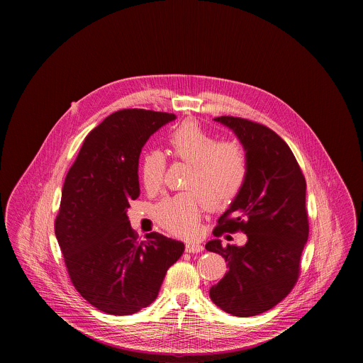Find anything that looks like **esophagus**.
<instances>
[{
  "mask_svg": "<svg viewBox=\"0 0 363 363\" xmlns=\"http://www.w3.org/2000/svg\"><path fill=\"white\" fill-rule=\"evenodd\" d=\"M185 250H186L188 253H200V252L204 250V247H203V245L199 243V242H188Z\"/></svg>",
  "mask_w": 363,
  "mask_h": 363,
  "instance_id": "1",
  "label": "esophagus"
}]
</instances>
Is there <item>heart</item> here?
I'll use <instances>...</instances> for the list:
<instances>
[{"label":"heart","instance_id":"obj_1","mask_svg":"<svg viewBox=\"0 0 363 363\" xmlns=\"http://www.w3.org/2000/svg\"><path fill=\"white\" fill-rule=\"evenodd\" d=\"M173 155L189 164L186 189L163 200L155 209L156 220L179 237L194 235L200 216L208 207L219 209L231 204L246 182L249 159L245 147L235 140H222L194 120L177 126L167 138ZM166 159L159 151L145 152L140 164V178L147 191L162 188ZM199 194L197 195L196 193Z\"/></svg>","mask_w":363,"mask_h":363}]
</instances>
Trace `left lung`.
<instances>
[{
	"label": "left lung",
	"mask_w": 363,
	"mask_h": 363,
	"mask_svg": "<svg viewBox=\"0 0 363 363\" xmlns=\"http://www.w3.org/2000/svg\"><path fill=\"white\" fill-rule=\"evenodd\" d=\"M245 147L249 174L238 197L219 218L215 237L242 231L243 246L212 240L206 249L219 253L228 271L211 287L212 302L238 317L272 309L293 290L309 237L306 181L286 141L257 122L218 117Z\"/></svg>",
	"instance_id": "8db88e82"
}]
</instances>
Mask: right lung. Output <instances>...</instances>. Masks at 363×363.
<instances>
[{
	"mask_svg": "<svg viewBox=\"0 0 363 363\" xmlns=\"http://www.w3.org/2000/svg\"><path fill=\"white\" fill-rule=\"evenodd\" d=\"M177 117L143 108L110 114L86 136L67 174L54 230L74 289L96 309L128 315L151 305L184 243L159 233L138 241L126 215L140 194L138 157Z\"/></svg>",
	"mask_w": 363,
	"mask_h": 363,
	"instance_id": "right-lung-1",
	"label": "right lung"
}]
</instances>
